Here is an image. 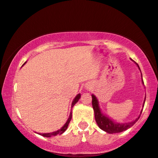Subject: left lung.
<instances>
[{
  "mask_svg": "<svg viewBox=\"0 0 158 158\" xmlns=\"http://www.w3.org/2000/svg\"><path fill=\"white\" fill-rule=\"evenodd\" d=\"M137 66H138V64H137ZM139 70H140V69H139ZM143 84H144V83H143ZM145 101H146V99H145ZM92 106H93L94 114H95V119L97 125L99 126V127L101 129L108 132V133L109 134L119 133V132L126 131L128 128H131L133 125H135V123L138 120L139 117H140V116H139L135 120L132 121L131 123H117L112 121L111 119H110L108 117H106L104 114H102L100 109H99V103H98L97 99L94 95H92ZM143 106H144V105H143ZM141 113H142V112H141Z\"/></svg>",
  "mask_w": 158,
  "mask_h": 158,
  "instance_id": "1",
  "label": "left lung"
}]
</instances>
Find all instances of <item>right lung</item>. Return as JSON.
<instances>
[{
    "instance_id": "add662e5",
    "label": "right lung",
    "mask_w": 158,
    "mask_h": 158,
    "mask_svg": "<svg viewBox=\"0 0 158 158\" xmlns=\"http://www.w3.org/2000/svg\"><path fill=\"white\" fill-rule=\"evenodd\" d=\"M81 97V94H78L77 97H75V99H73V102H72V106L71 108H73L74 105L77 103L78 101H79V99H80ZM71 118H72V112H70V116H69V118L68 119V121H67L66 123L64 125V126L62 127V128H61V129L58 130L57 131H54V132H52V133H48V134H39L40 135L43 136V137H52V136H56L57 135H61L62 133H64V132L66 131V129L68 128V124L70 123V120H71Z\"/></svg>"
}]
</instances>
